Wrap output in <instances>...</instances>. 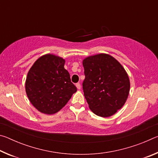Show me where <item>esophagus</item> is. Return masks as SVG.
<instances>
[{
	"label": "esophagus",
	"mask_w": 158,
	"mask_h": 158,
	"mask_svg": "<svg viewBox=\"0 0 158 158\" xmlns=\"http://www.w3.org/2000/svg\"><path fill=\"white\" fill-rule=\"evenodd\" d=\"M76 87L77 88V89H81V84L79 83H77V84H76Z\"/></svg>",
	"instance_id": "obj_1"
}]
</instances>
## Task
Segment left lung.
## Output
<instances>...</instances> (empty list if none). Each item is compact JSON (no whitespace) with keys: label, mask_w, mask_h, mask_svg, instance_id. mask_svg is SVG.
I'll list each match as a JSON object with an SVG mask.
<instances>
[{"label":"left lung","mask_w":158,"mask_h":158,"mask_svg":"<svg viewBox=\"0 0 158 158\" xmlns=\"http://www.w3.org/2000/svg\"><path fill=\"white\" fill-rule=\"evenodd\" d=\"M85 79L83 90L90 110L97 116L109 117L122 108L129 95L128 74L116 58L99 53L83 60Z\"/></svg>","instance_id":"obj_1"}]
</instances>
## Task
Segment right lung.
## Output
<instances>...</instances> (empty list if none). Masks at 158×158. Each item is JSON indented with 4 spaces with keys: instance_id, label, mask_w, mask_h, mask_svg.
<instances>
[{
    "instance_id": "add662e5",
    "label": "right lung",
    "mask_w": 158,
    "mask_h": 158,
    "mask_svg": "<svg viewBox=\"0 0 158 158\" xmlns=\"http://www.w3.org/2000/svg\"><path fill=\"white\" fill-rule=\"evenodd\" d=\"M65 63L63 58L47 53L40 57L29 69L26 93L31 103L41 113H57L77 92L64 68Z\"/></svg>"
}]
</instances>
